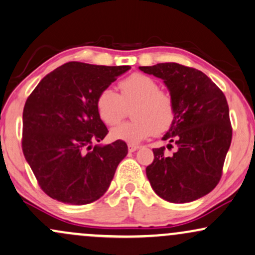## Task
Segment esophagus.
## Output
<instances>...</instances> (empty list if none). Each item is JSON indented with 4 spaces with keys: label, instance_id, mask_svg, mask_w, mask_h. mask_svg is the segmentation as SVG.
Listing matches in <instances>:
<instances>
[{
    "label": "esophagus",
    "instance_id": "34e87169",
    "mask_svg": "<svg viewBox=\"0 0 255 255\" xmlns=\"http://www.w3.org/2000/svg\"><path fill=\"white\" fill-rule=\"evenodd\" d=\"M128 151H130V152H133V151H137V150L139 149V146L136 145V144H128Z\"/></svg>",
    "mask_w": 255,
    "mask_h": 255
}]
</instances>
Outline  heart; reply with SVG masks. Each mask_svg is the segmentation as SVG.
Instances as JSON below:
<instances>
[{
    "instance_id": "heart-1",
    "label": "heart",
    "mask_w": 255,
    "mask_h": 255,
    "mask_svg": "<svg viewBox=\"0 0 255 255\" xmlns=\"http://www.w3.org/2000/svg\"><path fill=\"white\" fill-rule=\"evenodd\" d=\"M121 93L112 89L100 91L96 100L99 118L109 127L118 124L132 109V122L123 123L111 130V137L137 144L157 133H164L176 117L175 100L161 90L157 80L142 73H132L119 83Z\"/></svg>"
}]
</instances>
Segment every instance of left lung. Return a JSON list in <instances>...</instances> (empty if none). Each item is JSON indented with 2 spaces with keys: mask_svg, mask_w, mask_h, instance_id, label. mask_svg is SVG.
Returning a JSON list of instances; mask_svg holds the SVG:
<instances>
[{
  "mask_svg": "<svg viewBox=\"0 0 255 255\" xmlns=\"http://www.w3.org/2000/svg\"><path fill=\"white\" fill-rule=\"evenodd\" d=\"M164 80L176 105V117L163 140L177 150L152 149L153 162L146 176L155 193L169 202L184 203L210 193L221 180L231 146L229 109L224 92L196 68L176 62L139 67ZM172 145L169 144L168 149Z\"/></svg>",
  "mask_w": 255,
  "mask_h": 255,
  "instance_id": "1",
  "label": "left lung"
}]
</instances>
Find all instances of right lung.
I'll return each mask as SVG.
<instances>
[{
  "instance_id": "add662e5",
  "label": "right lung",
  "mask_w": 255,
  "mask_h": 255,
  "mask_svg": "<svg viewBox=\"0 0 255 255\" xmlns=\"http://www.w3.org/2000/svg\"><path fill=\"white\" fill-rule=\"evenodd\" d=\"M128 70L130 66L71 61L47 74L27 98L22 151L49 197L87 204L109 189L128 145L116 140L92 147L109 132L96 100L100 91Z\"/></svg>"
}]
</instances>
